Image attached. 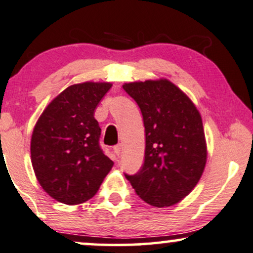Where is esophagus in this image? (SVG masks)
Wrapping results in <instances>:
<instances>
[{
    "instance_id": "1",
    "label": "esophagus",
    "mask_w": 253,
    "mask_h": 253,
    "mask_svg": "<svg viewBox=\"0 0 253 253\" xmlns=\"http://www.w3.org/2000/svg\"><path fill=\"white\" fill-rule=\"evenodd\" d=\"M113 149H114V153H116L118 158H119V155H120V153H121V145H117Z\"/></svg>"
}]
</instances>
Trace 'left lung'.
I'll return each mask as SVG.
<instances>
[{
  "mask_svg": "<svg viewBox=\"0 0 253 253\" xmlns=\"http://www.w3.org/2000/svg\"><path fill=\"white\" fill-rule=\"evenodd\" d=\"M139 105L146 130L145 162L126 175L146 203L170 207L191 193L207 164L202 118L195 104L168 79L126 83Z\"/></svg>",
  "mask_w": 253,
  "mask_h": 253,
  "instance_id": "left-lung-1",
  "label": "left lung"
}]
</instances>
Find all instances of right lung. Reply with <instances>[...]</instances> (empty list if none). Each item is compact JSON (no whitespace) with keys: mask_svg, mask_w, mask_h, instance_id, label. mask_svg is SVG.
<instances>
[{"mask_svg":"<svg viewBox=\"0 0 253 253\" xmlns=\"http://www.w3.org/2000/svg\"><path fill=\"white\" fill-rule=\"evenodd\" d=\"M111 83L85 82L65 88L38 118L31 136V164L44 191L76 206L97 194L113 161L99 146L94 111Z\"/></svg>","mask_w":253,"mask_h":253,"instance_id":"1","label":"right lung"}]
</instances>
